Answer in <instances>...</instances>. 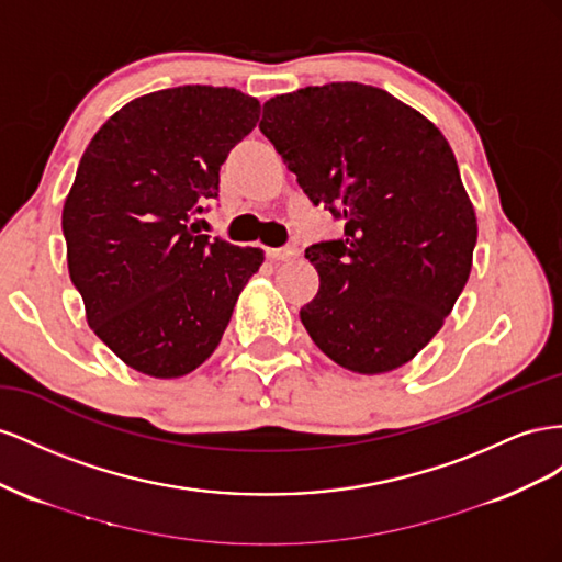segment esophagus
<instances>
[{
  "mask_svg": "<svg viewBox=\"0 0 562 562\" xmlns=\"http://www.w3.org/2000/svg\"><path fill=\"white\" fill-rule=\"evenodd\" d=\"M268 256L272 261H292L299 256V249L294 245H286V247H278V249H268Z\"/></svg>",
  "mask_w": 562,
  "mask_h": 562,
  "instance_id": "34e87169",
  "label": "esophagus"
}]
</instances>
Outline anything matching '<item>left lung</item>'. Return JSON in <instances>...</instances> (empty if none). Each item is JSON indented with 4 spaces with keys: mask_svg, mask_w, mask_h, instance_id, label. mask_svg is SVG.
Returning <instances> with one entry per match:
<instances>
[{
    "mask_svg": "<svg viewBox=\"0 0 562 562\" xmlns=\"http://www.w3.org/2000/svg\"><path fill=\"white\" fill-rule=\"evenodd\" d=\"M263 136L346 237L311 245L319 276L301 323L356 374L409 362L469 282L477 221L450 143L389 91L331 82L263 103Z\"/></svg>",
    "mask_w": 562,
    "mask_h": 562,
    "instance_id": "left-lung-1",
    "label": "left lung"
}]
</instances>
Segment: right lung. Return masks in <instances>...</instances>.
Returning <instances> with one entry per match:
<instances>
[{
	"instance_id": "right-lung-1",
	"label": "right lung",
	"mask_w": 562,
	"mask_h": 562,
	"mask_svg": "<svg viewBox=\"0 0 562 562\" xmlns=\"http://www.w3.org/2000/svg\"><path fill=\"white\" fill-rule=\"evenodd\" d=\"M254 95L186 85L140 95L93 134L63 204L70 280L93 334L155 379L212 356L263 249L195 235L218 169L259 122Z\"/></svg>"
}]
</instances>
